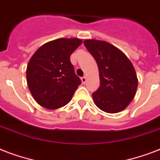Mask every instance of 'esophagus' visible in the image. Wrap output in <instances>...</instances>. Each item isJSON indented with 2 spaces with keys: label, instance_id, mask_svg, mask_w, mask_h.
Listing matches in <instances>:
<instances>
[{
  "label": "esophagus",
  "instance_id": "34e87169",
  "mask_svg": "<svg viewBox=\"0 0 160 160\" xmlns=\"http://www.w3.org/2000/svg\"><path fill=\"white\" fill-rule=\"evenodd\" d=\"M81 81H82L83 84H85L86 81H87V78H86V76H83V77L81 78Z\"/></svg>",
  "mask_w": 160,
  "mask_h": 160
}]
</instances>
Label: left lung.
Listing matches in <instances>:
<instances>
[{
  "label": "left lung",
  "mask_w": 160,
  "mask_h": 160,
  "mask_svg": "<svg viewBox=\"0 0 160 160\" xmlns=\"http://www.w3.org/2000/svg\"><path fill=\"white\" fill-rule=\"evenodd\" d=\"M84 44L99 68L100 86L92 94L94 102L106 113L122 111L134 99L138 87L131 61L119 49L106 41L86 40Z\"/></svg>",
  "instance_id": "1"
}]
</instances>
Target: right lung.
I'll return each instance as SVG.
<instances>
[{"label":"right lung","instance_id":"add662e5","mask_svg":"<svg viewBox=\"0 0 160 160\" xmlns=\"http://www.w3.org/2000/svg\"><path fill=\"white\" fill-rule=\"evenodd\" d=\"M82 44L78 38H60L41 46L29 60L26 80L36 102L56 109L70 102L81 84L70 62L71 54Z\"/></svg>","mask_w":160,"mask_h":160}]
</instances>
